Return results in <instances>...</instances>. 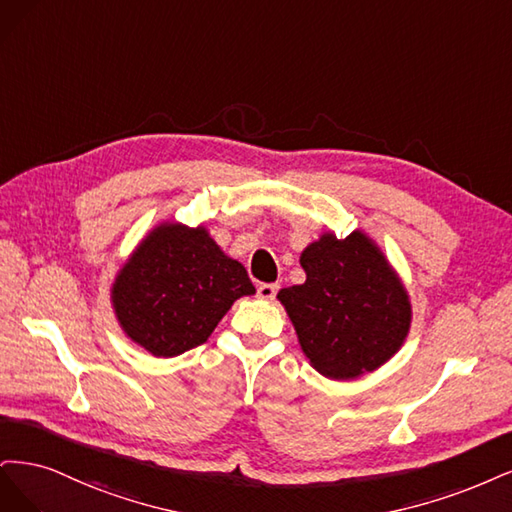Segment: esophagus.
<instances>
[{"mask_svg": "<svg viewBox=\"0 0 512 512\" xmlns=\"http://www.w3.org/2000/svg\"><path fill=\"white\" fill-rule=\"evenodd\" d=\"M278 291V285L276 283H261L257 287V295L261 300H274V295Z\"/></svg>", "mask_w": 512, "mask_h": 512, "instance_id": "esophagus-1", "label": "esophagus"}]
</instances>
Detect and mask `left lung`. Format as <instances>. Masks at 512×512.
Instances as JSON below:
<instances>
[{
    "instance_id": "obj_1",
    "label": "left lung",
    "mask_w": 512,
    "mask_h": 512,
    "mask_svg": "<svg viewBox=\"0 0 512 512\" xmlns=\"http://www.w3.org/2000/svg\"><path fill=\"white\" fill-rule=\"evenodd\" d=\"M304 285L278 291L304 355L327 378H355L402 346L410 302L381 249L361 232L323 234L300 257Z\"/></svg>"
}]
</instances>
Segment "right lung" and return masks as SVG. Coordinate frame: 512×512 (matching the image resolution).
<instances>
[{"label": "right lung", "instance_id": "1", "mask_svg": "<svg viewBox=\"0 0 512 512\" xmlns=\"http://www.w3.org/2000/svg\"><path fill=\"white\" fill-rule=\"evenodd\" d=\"M255 287L204 227L163 223L148 234L112 285L123 332L155 357L208 340L225 312Z\"/></svg>", "mask_w": 512, "mask_h": 512}]
</instances>
